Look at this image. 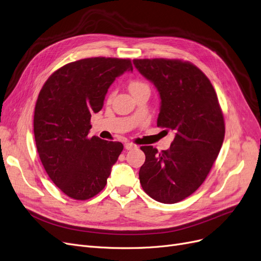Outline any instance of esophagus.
<instances>
[{
  "mask_svg": "<svg viewBox=\"0 0 261 261\" xmlns=\"http://www.w3.org/2000/svg\"><path fill=\"white\" fill-rule=\"evenodd\" d=\"M124 148H125V149H128V150H130V149L137 148V145H136V144H133V143L128 142V143H125V144H124Z\"/></svg>",
  "mask_w": 261,
  "mask_h": 261,
  "instance_id": "esophagus-1",
  "label": "esophagus"
}]
</instances>
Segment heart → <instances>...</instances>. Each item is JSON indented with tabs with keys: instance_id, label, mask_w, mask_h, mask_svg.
Segmentation results:
<instances>
[{
	"instance_id": "1",
	"label": "heart",
	"mask_w": 261,
	"mask_h": 261,
	"mask_svg": "<svg viewBox=\"0 0 261 261\" xmlns=\"http://www.w3.org/2000/svg\"><path fill=\"white\" fill-rule=\"evenodd\" d=\"M145 87H147V86L145 85V83H143L141 81H131L129 83V91L131 92V94H132V93H134V92H137L138 90H140L142 88H145Z\"/></svg>"
}]
</instances>
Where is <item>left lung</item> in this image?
Masks as SVG:
<instances>
[{
    "instance_id": "obj_1",
    "label": "left lung",
    "mask_w": 261,
    "mask_h": 261,
    "mask_svg": "<svg viewBox=\"0 0 261 261\" xmlns=\"http://www.w3.org/2000/svg\"><path fill=\"white\" fill-rule=\"evenodd\" d=\"M133 64L161 96L157 125L175 131L169 149L141 147V186L159 203H178L203 184L220 152L225 127L219 100L205 73L189 62L154 58Z\"/></svg>"
}]
</instances>
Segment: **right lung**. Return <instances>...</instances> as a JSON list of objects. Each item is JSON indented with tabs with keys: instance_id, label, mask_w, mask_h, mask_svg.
I'll return each instance as SVG.
<instances>
[{
	"instance_id": "1",
	"label": "right lung",
	"mask_w": 261,
	"mask_h": 261,
	"mask_svg": "<svg viewBox=\"0 0 261 261\" xmlns=\"http://www.w3.org/2000/svg\"><path fill=\"white\" fill-rule=\"evenodd\" d=\"M130 60L92 57L67 64L42 87L35 108L33 131L46 173L67 196L86 200L102 191L123 145L89 138L91 115L104 105L108 88Z\"/></svg>"
}]
</instances>
